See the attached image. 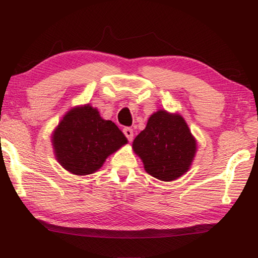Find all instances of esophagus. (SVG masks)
Wrapping results in <instances>:
<instances>
[{
    "label": "esophagus",
    "mask_w": 258,
    "mask_h": 258,
    "mask_svg": "<svg viewBox=\"0 0 258 258\" xmlns=\"http://www.w3.org/2000/svg\"><path fill=\"white\" fill-rule=\"evenodd\" d=\"M123 134H124V136H125L126 138H128L129 142L133 141V138H134V132H133L132 128H128V126H126V128L123 129Z\"/></svg>",
    "instance_id": "1"
}]
</instances>
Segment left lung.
<instances>
[{
    "mask_svg": "<svg viewBox=\"0 0 258 258\" xmlns=\"http://www.w3.org/2000/svg\"><path fill=\"white\" fill-rule=\"evenodd\" d=\"M133 149L149 174L171 181L187 172L197 142L180 115L160 109L149 117L145 129L134 140Z\"/></svg>",
    "mask_w": 258,
    "mask_h": 258,
    "instance_id": "1",
    "label": "left lung"
}]
</instances>
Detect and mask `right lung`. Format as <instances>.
<instances>
[{"mask_svg": "<svg viewBox=\"0 0 258 258\" xmlns=\"http://www.w3.org/2000/svg\"><path fill=\"white\" fill-rule=\"evenodd\" d=\"M126 138L114 122L103 120L89 104L67 111L52 135L57 160L69 172L91 174L122 145Z\"/></svg>", "mask_w": 258, "mask_h": 258, "instance_id": "right-lung-1", "label": "right lung"}]
</instances>
